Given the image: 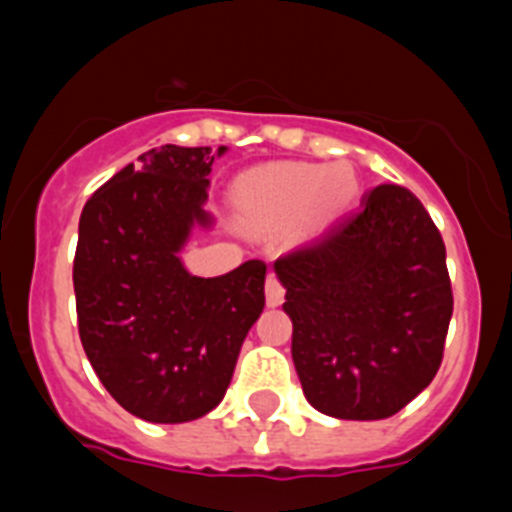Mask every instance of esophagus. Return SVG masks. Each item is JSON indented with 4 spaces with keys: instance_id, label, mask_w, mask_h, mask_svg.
Segmentation results:
<instances>
[{
    "instance_id": "1",
    "label": "esophagus",
    "mask_w": 512,
    "mask_h": 512,
    "mask_svg": "<svg viewBox=\"0 0 512 512\" xmlns=\"http://www.w3.org/2000/svg\"><path fill=\"white\" fill-rule=\"evenodd\" d=\"M265 298H267V305H272V308H275V305H280L285 300V288H283V283L275 278V275H270V278H267Z\"/></svg>"
}]
</instances>
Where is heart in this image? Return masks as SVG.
I'll use <instances>...</instances> for the list:
<instances>
[{
    "label": "heart",
    "mask_w": 512,
    "mask_h": 512,
    "mask_svg": "<svg viewBox=\"0 0 512 512\" xmlns=\"http://www.w3.org/2000/svg\"><path fill=\"white\" fill-rule=\"evenodd\" d=\"M361 181L346 161H285L247 174L237 186V209L252 227H283L300 219L305 232L336 222L353 204Z\"/></svg>",
    "instance_id": "heart-1"
}]
</instances>
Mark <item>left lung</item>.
<instances>
[{"instance_id":"obj_1","label":"left lung","mask_w":512,"mask_h":512,"mask_svg":"<svg viewBox=\"0 0 512 512\" xmlns=\"http://www.w3.org/2000/svg\"><path fill=\"white\" fill-rule=\"evenodd\" d=\"M305 399L336 419H386L429 386L452 318L447 252L412 191L381 184L326 240L275 262Z\"/></svg>"}]
</instances>
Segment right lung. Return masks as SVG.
<instances>
[{
  "mask_svg": "<svg viewBox=\"0 0 512 512\" xmlns=\"http://www.w3.org/2000/svg\"><path fill=\"white\" fill-rule=\"evenodd\" d=\"M227 146L166 143L138 156L85 202L73 262L78 331L108 394L133 417L181 424L224 399L237 356L265 308L262 260L219 278L186 270L181 250Z\"/></svg>",
  "mask_w": 512,
  "mask_h": 512,
  "instance_id": "right-lung-1",
  "label": "right lung"
}]
</instances>
